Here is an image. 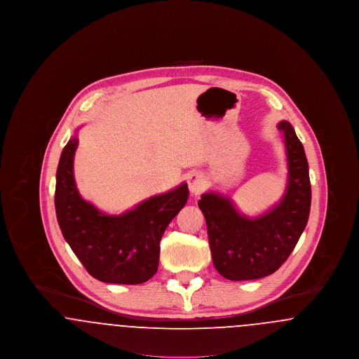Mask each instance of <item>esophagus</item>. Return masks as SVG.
Returning a JSON list of instances; mask_svg holds the SVG:
<instances>
[{"label": "esophagus", "mask_w": 359, "mask_h": 359, "mask_svg": "<svg viewBox=\"0 0 359 359\" xmlns=\"http://www.w3.org/2000/svg\"><path fill=\"white\" fill-rule=\"evenodd\" d=\"M188 188L194 195H198L205 189V179L199 172H195L188 177Z\"/></svg>", "instance_id": "obj_1"}]
</instances>
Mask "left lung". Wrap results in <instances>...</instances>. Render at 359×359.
Masks as SVG:
<instances>
[{
  "instance_id": "left-lung-1",
  "label": "left lung",
  "mask_w": 359,
  "mask_h": 359,
  "mask_svg": "<svg viewBox=\"0 0 359 359\" xmlns=\"http://www.w3.org/2000/svg\"><path fill=\"white\" fill-rule=\"evenodd\" d=\"M283 133L288 161V184L283 199L256 218L242 215L230 198L207 192L198 202L205 215L215 269L233 281L274 273L290 257L307 226L311 183L303 144L288 121Z\"/></svg>"
}]
</instances>
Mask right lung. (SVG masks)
I'll return each mask as SVG.
<instances>
[{
    "label": "right lung",
    "mask_w": 359,
    "mask_h": 359,
    "mask_svg": "<svg viewBox=\"0 0 359 359\" xmlns=\"http://www.w3.org/2000/svg\"><path fill=\"white\" fill-rule=\"evenodd\" d=\"M78 138H69L56 171V218L69 248L94 278L135 285L157 272L160 241L187 203V183L121 215H107L81 196L74 179Z\"/></svg>",
    "instance_id": "add662e5"
}]
</instances>
